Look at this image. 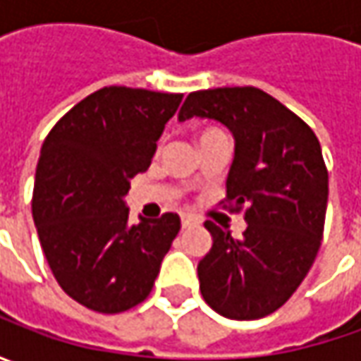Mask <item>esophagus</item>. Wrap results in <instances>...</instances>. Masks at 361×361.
Segmentation results:
<instances>
[{"label": "esophagus", "mask_w": 361, "mask_h": 361, "mask_svg": "<svg viewBox=\"0 0 361 361\" xmlns=\"http://www.w3.org/2000/svg\"><path fill=\"white\" fill-rule=\"evenodd\" d=\"M197 223V219L190 215H183V229H188V227H192Z\"/></svg>", "instance_id": "1"}]
</instances>
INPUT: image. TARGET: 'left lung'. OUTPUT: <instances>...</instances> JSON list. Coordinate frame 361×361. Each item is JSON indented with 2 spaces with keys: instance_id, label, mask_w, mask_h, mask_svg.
I'll list each match as a JSON object with an SVG mask.
<instances>
[{
  "instance_id": "obj_1",
  "label": "left lung",
  "mask_w": 361,
  "mask_h": 361,
  "mask_svg": "<svg viewBox=\"0 0 361 361\" xmlns=\"http://www.w3.org/2000/svg\"><path fill=\"white\" fill-rule=\"evenodd\" d=\"M219 120L235 136L223 204L245 213L241 239L207 221L213 247L199 263L202 299L229 319H259L291 298L324 237L327 169L313 130L253 86L188 94L178 120Z\"/></svg>"
}]
</instances>
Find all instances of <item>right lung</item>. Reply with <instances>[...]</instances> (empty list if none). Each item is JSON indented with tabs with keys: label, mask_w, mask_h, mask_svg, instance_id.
Instances as JSON below:
<instances>
[{
	"label": "right lung",
	"mask_w": 361,
	"mask_h": 361,
	"mask_svg": "<svg viewBox=\"0 0 361 361\" xmlns=\"http://www.w3.org/2000/svg\"><path fill=\"white\" fill-rule=\"evenodd\" d=\"M183 94L106 86L46 136L32 215L58 285L80 305L120 313L142 303L180 231V216L128 223L124 195L150 166Z\"/></svg>",
	"instance_id": "obj_1"
}]
</instances>
